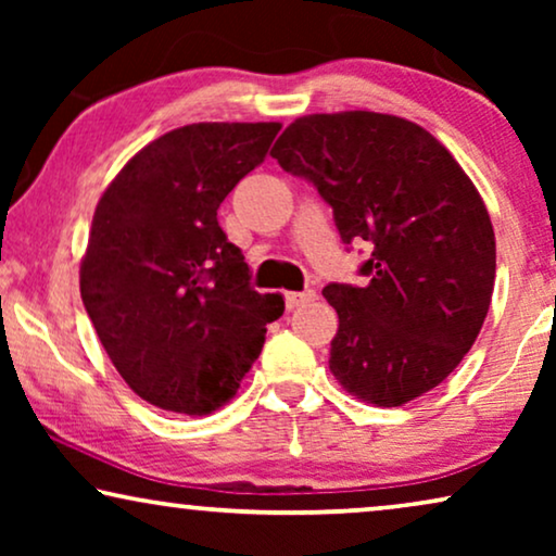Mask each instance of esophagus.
Returning a JSON list of instances; mask_svg holds the SVG:
<instances>
[{
  "instance_id": "1",
  "label": "esophagus",
  "mask_w": 556,
  "mask_h": 556,
  "mask_svg": "<svg viewBox=\"0 0 556 556\" xmlns=\"http://www.w3.org/2000/svg\"><path fill=\"white\" fill-rule=\"evenodd\" d=\"M316 299L314 288H306V291H288L286 293V306L288 308H299L303 303H311Z\"/></svg>"
}]
</instances>
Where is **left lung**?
<instances>
[{"instance_id":"8db88e82","label":"left lung","mask_w":556,"mask_h":556,"mask_svg":"<svg viewBox=\"0 0 556 556\" xmlns=\"http://www.w3.org/2000/svg\"><path fill=\"white\" fill-rule=\"evenodd\" d=\"M270 156L318 189L346 245H371L367 286L324 288L339 314L333 377L377 407L430 392L473 346L496 280L473 181L422 126L371 111L295 118Z\"/></svg>"}]
</instances>
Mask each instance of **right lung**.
Here are the masks:
<instances>
[{"label": "right lung", "mask_w": 556, "mask_h": 556, "mask_svg": "<svg viewBox=\"0 0 556 556\" xmlns=\"http://www.w3.org/2000/svg\"><path fill=\"white\" fill-rule=\"evenodd\" d=\"M280 124H192L143 147L98 202L80 295L126 384L210 415L238 392L283 295L257 293L217 210L263 164Z\"/></svg>", "instance_id": "1"}]
</instances>
